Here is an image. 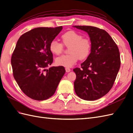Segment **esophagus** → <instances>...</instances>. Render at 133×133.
Listing matches in <instances>:
<instances>
[{
    "mask_svg": "<svg viewBox=\"0 0 133 133\" xmlns=\"http://www.w3.org/2000/svg\"><path fill=\"white\" fill-rule=\"evenodd\" d=\"M65 70H66V71L67 72H69L71 71V69H70L69 67H66L65 68Z\"/></svg>",
    "mask_w": 133,
    "mask_h": 133,
    "instance_id": "1",
    "label": "esophagus"
}]
</instances>
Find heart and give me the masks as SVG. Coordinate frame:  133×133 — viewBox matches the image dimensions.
Segmentation results:
<instances>
[{
	"label": "heart",
	"instance_id": "1",
	"mask_svg": "<svg viewBox=\"0 0 133 133\" xmlns=\"http://www.w3.org/2000/svg\"><path fill=\"white\" fill-rule=\"evenodd\" d=\"M61 39L62 44L54 40L49 44L50 51L56 55H60L63 52V45L69 47L70 54L59 57L56 59V63L58 66L72 67L79 59L84 60L89 56L92 47L90 39L83 37L81 34L74 30L64 33L61 36Z\"/></svg>",
	"mask_w": 133,
	"mask_h": 133
}]
</instances>
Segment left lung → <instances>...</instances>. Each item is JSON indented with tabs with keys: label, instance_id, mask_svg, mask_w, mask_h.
Masks as SVG:
<instances>
[{
	"label": "left lung",
	"instance_id": "left-lung-1",
	"mask_svg": "<svg viewBox=\"0 0 133 133\" xmlns=\"http://www.w3.org/2000/svg\"><path fill=\"white\" fill-rule=\"evenodd\" d=\"M89 34L92 44L91 53L76 74L74 89L78 97L94 101L104 96L114 85L121 61L117 44L103 29L90 26H74Z\"/></svg>",
	"mask_w": 133,
	"mask_h": 133
}]
</instances>
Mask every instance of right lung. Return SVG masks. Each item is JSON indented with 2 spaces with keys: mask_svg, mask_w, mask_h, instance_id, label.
<instances>
[{
  "mask_svg": "<svg viewBox=\"0 0 133 133\" xmlns=\"http://www.w3.org/2000/svg\"><path fill=\"white\" fill-rule=\"evenodd\" d=\"M62 26L37 28L25 32L17 42L11 57L13 75L24 94L32 99L44 101L55 93L66 71L52 63L49 44Z\"/></svg>",
  "mask_w": 133,
  "mask_h": 133,
  "instance_id": "1",
  "label": "right lung"
}]
</instances>
